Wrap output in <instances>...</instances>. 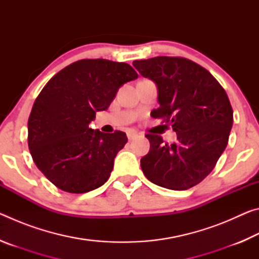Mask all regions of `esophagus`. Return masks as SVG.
<instances>
[{
  "instance_id": "1",
  "label": "esophagus",
  "mask_w": 259,
  "mask_h": 259,
  "mask_svg": "<svg viewBox=\"0 0 259 259\" xmlns=\"http://www.w3.org/2000/svg\"><path fill=\"white\" fill-rule=\"evenodd\" d=\"M126 137H128L129 140H134L135 138L138 137V134L134 130H128V133H126Z\"/></svg>"
}]
</instances>
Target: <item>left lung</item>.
I'll return each instance as SVG.
<instances>
[{"label":"left lung","instance_id":"8db88e82","mask_svg":"<svg viewBox=\"0 0 259 259\" xmlns=\"http://www.w3.org/2000/svg\"><path fill=\"white\" fill-rule=\"evenodd\" d=\"M133 65L157 87L160 107L151 115L170 122L177 140L164 144L147 134L150 152L140 166L148 181L175 191L188 190L212 171L226 148L233 109L218 81L207 69L182 57H154Z\"/></svg>","mask_w":259,"mask_h":259}]
</instances>
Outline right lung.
<instances>
[{"mask_svg": "<svg viewBox=\"0 0 259 259\" xmlns=\"http://www.w3.org/2000/svg\"><path fill=\"white\" fill-rule=\"evenodd\" d=\"M138 77L130 65L82 59L61 69L43 88L28 119V148L38 170L60 190L87 193L111 176L128 138L122 131L89 128L117 90Z\"/></svg>", "mask_w": 259, "mask_h": 259, "instance_id": "right-lung-1", "label": "right lung"}]
</instances>
